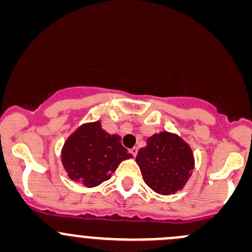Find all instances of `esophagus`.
Listing matches in <instances>:
<instances>
[{
    "mask_svg": "<svg viewBox=\"0 0 252 252\" xmlns=\"http://www.w3.org/2000/svg\"><path fill=\"white\" fill-rule=\"evenodd\" d=\"M129 152H130L132 156L136 157V154H137V147H132V148H130V149H129Z\"/></svg>",
    "mask_w": 252,
    "mask_h": 252,
    "instance_id": "34e87169",
    "label": "esophagus"
}]
</instances>
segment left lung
I'll return each mask as SVG.
<instances>
[{
    "mask_svg": "<svg viewBox=\"0 0 252 252\" xmlns=\"http://www.w3.org/2000/svg\"><path fill=\"white\" fill-rule=\"evenodd\" d=\"M136 164L145 183L154 192L167 196L185 187L195 168V158L179 135L160 131L148 137L146 147L137 153Z\"/></svg>",
    "mask_w": 252,
    "mask_h": 252,
    "instance_id": "1",
    "label": "left lung"
}]
</instances>
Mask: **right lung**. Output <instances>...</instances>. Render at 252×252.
Here are the masks:
<instances>
[{"instance_id":"right-lung-1","label":"right lung","mask_w":252,"mask_h":252,"mask_svg":"<svg viewBox=\"0 0 252 252\" xmlns=\"http://www.w3.org/2000/svg\"><path fill=\"white\" fill-rule=\"evenodd\" d=\"M130 158L120 135L105 131L101 121L81 124L69 135L61 151V161L69 178L87 188L110 179L118 165Z\"/></svg>"}]
</instances>
